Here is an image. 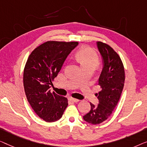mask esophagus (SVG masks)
<instances>
[{"instance_id": "obj_1", "label": "esophagus", "mask_w": 147, "mask_h": 147, "mask_svg": "<svg viewBox=\"0 0 147 147\" xmlns=\"http://www.w3.org/2000/svg\"><path fill=\"white\" fill-rule=\"evenodd\" d=\"M69 99L70 100L72 101V102H78V101H79V100H78V99L73 98V97H69Z\"/></svg>"}]
</instances>
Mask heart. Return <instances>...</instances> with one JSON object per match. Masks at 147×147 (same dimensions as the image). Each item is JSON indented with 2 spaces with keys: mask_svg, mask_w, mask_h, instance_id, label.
Masks as SVG:
<instances>
[{
  "mask_svg": "<svg viewBox=\"0 0 147 147\" xmlns=\"http://www.w3.org/2000/svg\"><path fill=\"white\" fill-rule=\"evenodd\" d=\"M76 59L82 67H94L96 68L99 64V58L94 51L90 49H80L76 54Z\"/></svg>",
  "mask_w": 147,
  "mask_h": 147,
  "instance_id": "heart-1",
  "label": "heart"
}]
</instances>
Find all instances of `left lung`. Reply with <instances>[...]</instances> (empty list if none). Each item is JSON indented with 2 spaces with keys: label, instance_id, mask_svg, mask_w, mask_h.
Masks as SVG:
<instances>
[{
  "label": "left lung",
  "instance_id": "left-lung-1",
  "mask_svg": "<svg viewBox=\"0 0 147 147\" xmlns=\"http://www.w3.org/2000/svg\"><path fill=\"white\" fill-rule=\"evenodd\" d=\"M102 59V69L98 78L100 91L96 93L98 104L90 103V111L83 116L88 123L97 125L106 121L112 114L119 102L125 84V69L119 55L102 42H96Z\"/></svg>",
  "mask_w": 147,
  "mask_h": 147
}]
</instances>
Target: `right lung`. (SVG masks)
I'll return each mask as SVG.
<instances>
[{"instance_id": "right-lung-1", "label": "right lung", "mask_w": 147, "mask_h": 147, "mask_svg": "<svg viewBox=\"0 0 147 147\" xmlns=\"http://www.w3.org/2000/svg\"><path fill=\"white\" fill-rule=\"evenodd\" d=\"M78 45L48 41L36 47L26 61L23 73L26 98L36 114L46 122L59 120L68 106L67 98L51 92L50 88L66 59Z\"/></svg>"}]
</instances>
